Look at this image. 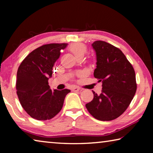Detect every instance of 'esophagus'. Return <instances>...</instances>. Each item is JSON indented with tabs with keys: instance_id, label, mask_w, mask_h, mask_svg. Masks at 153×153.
I'll use <instances>...</instances> for the list:
<instances>
[{
	"instance_id": "34e87169",
	"label": "esophagus",
	"mask_w": 153,
	"mask_h": 153,
	"mask_svg": "<svg viewBox=\"0 0 153 153\" xmlns=\"http://www.w3.org/2000/svg\"><path fill=\"white\" fill-rule=\"evenodd\" d=\"M71 90H72V91H74V92H78V91H79L80 88L78 87H73L71 88Z\"/></svg>"
}]
</instances>
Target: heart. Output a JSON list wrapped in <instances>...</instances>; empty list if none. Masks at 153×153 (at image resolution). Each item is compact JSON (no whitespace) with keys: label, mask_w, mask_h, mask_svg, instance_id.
<instances>
[{"label":"heart","mask_w":153,"mask_h":153,"mask_svg":"<svg viewBox=\"0 0 153 153\" xmlns=\"http://www.w3.org/2000/svg\"><path fill=\"white\" fill-rule=\"evenodd\" d=\"M68 50L74 54V55L76 58L83 57L84 55L87 52L86 46L83 43L80 42H75L72 43L69 46Z\"/></svg>","instance_id":"heart-1"}]
</instances>
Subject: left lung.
Instances as JSON below:
<instances>
[{
  "instance_id": "1",
  "label": "left lung",
  "mask_w": 153,
  "mask_h": 153,
  "mask_svg": "<svg viewBox=\"0 0 153 153\" xmlns=\"http://www.w3.org/2000/svg\"><path fill=\"white\" fill-rule=\"evenodd\" d=\"M97 55L94 76L102 82V92L87 103L86 107L95 119L111 121L124 113L135 95L136 74L131 64L120 49L105 41L92 44Z\"/></svg>"
}]
</instances>
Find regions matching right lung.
I'll return each mask as SVG.
<instances>
[{"label":"right lung","instance_id":"1","mask_svg":"<svg viewBox=\"0 0 153 153\" xmlns=\"http://www.w3.org/2000/svg\"><path fill=\"white\" fill-rule=\"evenodd\" d=\"M66 43H53L37 48L22 62L17 73L16 90L19 102L28 115L37 120L53 118L63 107L68 89L52 91L48 79Z\"/></svg>","mask_w":153,"mask_h":153}]
</instances>
